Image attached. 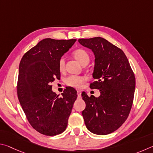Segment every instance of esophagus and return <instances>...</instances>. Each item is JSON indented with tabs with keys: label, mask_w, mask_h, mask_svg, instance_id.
<instances>
[{
	"label": "esophagus",
	"mask_w": 153,
	"mask_h": 153,
	"mask_svg": "<svg viewBox=\"0 0 153 153\" xmlns=\"http://www.w3.org/2000/svg\"><path fill=\"white\" fill-rule=\"evenodd\" d=\"M77 95H78V97H81V92L80 91H77Z\"/></svg>",
	"instance_id": "34e87169"
}]
</instances>
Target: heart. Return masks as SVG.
<instances>
[{"mask_svg":"<svg viewBox=\"0 0 153 153\" xmlns=\"http://www.w3.org/2000/svg\"><path fill=\"white\" fill-rule=\"evenodd\" d=\"M74 58L82 66H86L89 62L90 57L89 53L83 49H77L72 52ZM58 68L61 72L65 69V60L63 57L60 58L58 61ZM66 84L70 87L79 88L81 86L82 83L85 82V78L81 76H75L71 75L66 79Z\"/></svg>","mask_w":153,"mask_h":153,"instance_id":"1","label":"heart"}]
</instances>
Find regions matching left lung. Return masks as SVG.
<instances>
[{"instance_id": "left-lung-1", "label": "left lung", "mask_w": 153, "mask_h": 153, "mask_svg": "<svg viewBox=\"0 0 153 153\" xmlns=\"http://www.w3.org/2000/svg\"><path fill=\"white\" fill-rule=\"evenodd\" d=\"M95 55L91 89L100 91V97L82 93L86 108L82 111L90 132L106 135L118 129L128 118L132 108L136 86L134 74L124 52L100 37L79 39Z\"/></svg>"}]
</instances>
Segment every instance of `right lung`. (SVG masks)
<instances>
[{
	"instance_id": "add662e5",
	"label": "right lung",
	"mask_w": 153,
	"mask_h": 153,
	"mask_svg": "<svg viewBox=\"0 0 153 153\" xmlns=\"http://www.w3.org/2000/svg\"><path fill=\"white\" fill-rule=\"evenodd\" d=\"M76 39L46 38L23 55L19 64L17 95L29 124L46 136L63 132L77 97L74 88L66 87L59 97L51 82L59 79L58 61Z\"/></svg>"
}]
</instances>
